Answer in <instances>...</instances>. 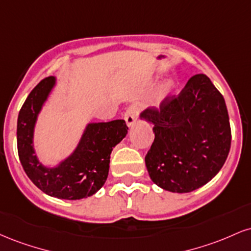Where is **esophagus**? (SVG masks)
Here are the masks:
<instances>
[{"mask_svg": "<svg viewBox=\"0 0 251 251\" xmlns=\"http://www.w3.org/2000/svg\"><path fill=\"white\" fill-rule=\"evenodd\" d=\"M138 112H139V107H138L137 105L129 106L127 111L125 112V116H124V118H125L126 125H127L128 127H132V126L134 125L135 120H137Z\"/></svg>", "mask_w": 251, "mask_h": 251, "instance_id": "34e87169", "label": "esophagus"}]
</instances>
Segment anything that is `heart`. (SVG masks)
<instances>
[{"label":"heart","instance_id":"b5f03b06","mask_svg":"<svg viewBox=\"0 0 251 251\" xmlns=\"http://www.w3.org/2000/svg\"><path fill=\"white\" fill-rule=\"evenodd\" d=\"M174 91H175V83H174V81H171V80L164 83L163 86H160L159 89L155 92V94L153 97V103H154V105H159V103L165 101L168 98L172 96Z\"/></svg>","mask_w":251,"mask_h":251}]
</instances>
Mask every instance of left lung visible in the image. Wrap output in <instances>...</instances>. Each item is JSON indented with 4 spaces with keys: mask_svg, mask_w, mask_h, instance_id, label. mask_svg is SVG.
<instances>
[{
    "mask_svg": "<svg viewBox=\"0 0 251 251\" xmlns=\"http://www.w3.org/2000/svg\"><path fill=\"white\" fill-rule=\"evenodd\" d=\"M140 118L153 125L145 157L150 178L170 192L186 194L209 183L226 163L231 129L224 98L204 74L189 80L177 97Z\"/></svg>",
    "mask_w": 251,
    "mask_h": 251,
    "instance_id": "left-lung-1",
    "label": "left lung"
}]
</instances>
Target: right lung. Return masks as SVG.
<instances>
[{"mask_svg": "<svg viewBox=\"0 0 251 251\" xmlns=\"http://www.w3.org/2000/svg\"><path fill=\"white\" fill-rule=\"evenodd\" d=\"M56 77L43 79L30 92L17 118V151L29 179L46 195L76 201L97 194L105 184L112 151L127 134L125 120L88 123L70 155L53 166L37 157L34 134L43 106L56 86Z\"/></svg>", "mask_w": 251, "mask_h": 251, "instance_id": "obj_1", "label": "right lung"}]
</instances>
